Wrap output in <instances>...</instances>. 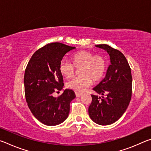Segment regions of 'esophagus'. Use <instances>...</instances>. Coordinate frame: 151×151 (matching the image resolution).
Instances as JSON below:
<instances>
[{"instance_id": "obj_1", "label": "esophagus", "mask_w": 151, "mask_h": 151, "mask_svg": "<svg viewBox=\"0 0 151 151\" xmlns=\"http://www.w3.org/2000/svg\"><path fill=\"white\" fill-rule=\"evenodd\" d=\"M75 94H76V96H77V97H79V96H82V93H78V92H75Z\"/></svg>"}]
</instances>
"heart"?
<instances>
[{"label": "heart", "instance_id": "b5f03b06", "mask_svg": "<svg viewBox=\"0 0 151 151\" xmlns=\"http://www.w3.org/2000/svg\"><path fill=\"white\" fill-rule=\"evenodd\" d=\"M73 64L66 60H62L59 65V70L66 78L74 75L76 68L79 70L81 76L68 81L67 87L76 92H83L91 85L92 82H98L106 73V60L103 55H94L87 50H81L75 53L71 57Z\"/></svg>", "mask_w": 151, "mask_h": 151}]
</instances>
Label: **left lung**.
I'll return each instance as SVG.
<instances>
[{
    "instance_id": "obj_1",
    "label": "left lung",
    "mask_w": 151,
    "mask_h": 151,
    "mask_svg": "<svg viewBox=\"0 0 151 151\" xmlns=\"http://www.w3.org/2000/svg\"><path fill=\"white\" fill-rule=\"evenodd\" d=\"M96 47L108 52L111 65L105 77L93 88L97 94H101L102 98L91 94L92 102L88 107V114L95 123L109 125L121 118L131 101V70L121 51L104 44L97 45Z\"/></svg>"
}]
</instances>
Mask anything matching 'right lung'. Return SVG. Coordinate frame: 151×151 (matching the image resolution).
<instances>
[{
    "mask_svg": "<svg viewBox=\"0 0 151 151\" xmlns=\"http://www.w3.org/2000/svg\"><path fill=\"white\" fill-rule=\"evenodd\" d=\"M75 47L60 42L50 43L33 54L24 76L26 101L37 119L48 126H55L67 119L70 103L76 97L71 89H65L57 98L52 93L63 88L59 65L66 53Z\"/></svg>",
    "mask_w": 151,
    "mask_h": 151,
    "instance_id": "1",
    "label": "right lung"
}]
</instances>
